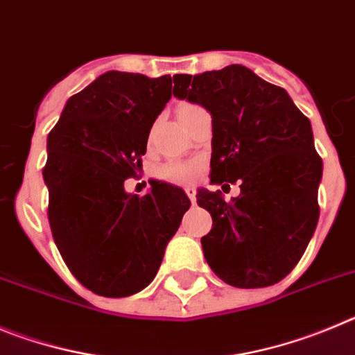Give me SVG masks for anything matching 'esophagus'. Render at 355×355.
Returning <instances> with one entry per match:
<instances>
[{
  "label": "esophagus",
  "instance_id": "1",
  "mask_svg": "<svg viewBox=\"0 0 355 355\" xmlns=\"http://www.w3.org/2000/svg\"><path fill=\"white\" fill-rule=\"evenodd\" d=\"M184 191H185V194L189 196V200L194 203V201H196V189H194L193 185H187V187H185Z\"/></svg>",
  "mask_w": 355,
  "mask_h": 355
}]
</instances>
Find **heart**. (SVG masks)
Listing matches in <instances>:
<instances>
[{
	"instance_id": "heart-1",
	"label": "heart",
	"mask_w": 355,
	"mask_h": 355,
	"mask_svg": "<svg viewBox=\"0 0 355 355\" xmlns=\"http://www.w3.org/2000/svg\"><path fill=\"white\" fill-rule=\"evenodd\" d=\"M196 107L198 106H193V104H184L178 110V116H184ZM196 173L198 164H193V162H170L159 170V175L168 182H189L196 177Z\"/></svg>"
}]
</instances>
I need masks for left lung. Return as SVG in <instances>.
Masks as SVG:
<instances>
[{"label":"left lung","mask_w":355,"mask_h":355,"mask_svg":"<svg viewBox=\"0 0 355 355\" xmlns=\"http://www.w3.org/2000/svg\"><path fill=\"white\" fill-rule=\"evenodd\" d=\"M173 83L175 97L212 114L210 184L241 180L232 201L198 191L212 216L201 237L207 263L237 288L274 285L301 260L318 223L322 159L311 123L283 88L248 67L177 74Z\"/></svg>","instance_id":"obj_1"}]
</instances>
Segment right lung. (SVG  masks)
Masks as SVG:
<instances>
[{
    "mask_svg": "<svg viewBox=\"0 0 355 355\" xmlns=\"http://www.w3.org/2000/svg\"><path fill=\"white\" fill-rule=\"evenodd\" d=\"M170 98V76L110 70L67 101L47 136L53 239L70 272L98 295L127 297L148 286L191 207L166 182L154 180L145 196L123 189Z\"/></svg>",
    "mask_w": 355,
    "mask_h": 355,
    "instance_id": "1",
    "label": "right lung"
}]
</instances>
